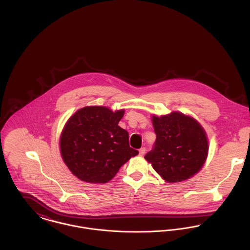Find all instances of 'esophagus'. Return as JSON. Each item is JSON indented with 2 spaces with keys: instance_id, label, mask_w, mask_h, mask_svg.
I'll return each instance as SVG.
<instances>
[{
  "instance_id": "34e87169",
  "label": "esophagus",
  "mask_w": 250,
  "mask_h": 250,
  "mask_svg": "<svg viewBox=\"0 0 250 250\" xmlns=\"http://www.w3.org/2000/svg\"><path fill=\"white\" fill-rule=\"evenodd\" d=\"M145 151H146V149H145L144 147L141 148V149H140V151H139V152H140V156H143V155L145 154Z\"/></svg>"
}]
</instances>
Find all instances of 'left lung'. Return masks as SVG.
Masks as SVG:
<instances>
[{
    "label": "left lung",
    "mask_w": 250,
    "mask_h": 250,
    "mask_svg": "<svg viewBox=\"0 0 250 250\" xmlns=\"http://www.w3.org/2000/svg\"><path fill=\"white\" fill-rule=\"evenodd\" d=\"M157 139L152 151L145 155L156 172L167 183L192 177L204 166L209 144L205 130L189 115L173 111L152 116Z\"/></svg>",
    "instance_id": "left-lung-1"
}]
</instances>
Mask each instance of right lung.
Here are the masks:
<instances>
[{
  "label": "right lung",
  "instance_id": "obj_1",
  "mask_svg": "<svg viewBox=\"0 0 250 250\" xmlns=\"http://www.w3.org/2000/svg\"><path fill=\"white\" fill-rule=\"evenodd\" d=\"M124 109L103 106L77 110L65 123L61 139L62 158L81 181L105 184L139 154L129 145V134L118 126Z\"/></svg>",
  "mask_w": 250,
  "mask_h": 250
}]
</instances>
